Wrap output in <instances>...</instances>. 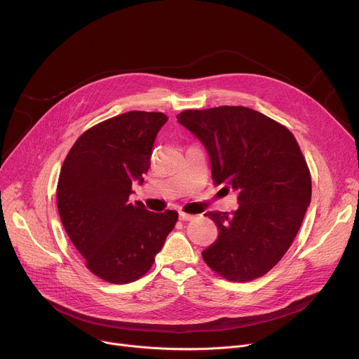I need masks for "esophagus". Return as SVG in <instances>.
<instances>
[{
	"label": "esophagus",
	"mask_w": 359,
	"mask_h": 359,
	"mask_svg": "<svg viewBox=\"0 0 359 359\" xmlns=\"http://www.w3.org/2000/svg\"><path fill=\"white\" fill-rule=\"evenodd\" d=\"M179 217H180V220H183V222H189V220H191L194 216H193V215H187V213H184V212H179Z\"/></svg>",
	"instance_id": "esophagus-1"
}]
</instances>
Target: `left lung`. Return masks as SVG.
<instances>
[{"mask_svg": "<svg viewBox=\"0 0 359 359\" xmlns=\"http://www.w3.org/2000/svg\"><path fill=\"white\" fill-rule=\"evenodd\" d=\"M176 118L208 149L213 183L238 193L231 215H204L219 230L201 252L204 263L233 283L263 277L291 247L311 201L298 142L284 125L245 107L187 109Z\"/></svg>", "mask_w": 359, "mask_h": 359, "instance_id": "1", "label": "left lung"}]
</instances>
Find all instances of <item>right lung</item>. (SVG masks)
Masks as SVG:
<instances>
[{"label": "right lung", "mask_w": 359, "mask_h": 359, "mask_svg": "<svg viewBox=\"0 0 359 359\" xmlns=\"http://www.w3.org/2000/svg\"><path fill=\"white\" fill-rule=\"evenodd\" d=\"M162 112L130 111L85 130L62 163L57 204L61 222L86 269L111 284L143 277L177 222V212L153 213L130 203L143 182Z\"/></svg>", "instance_id": "obj_1"}]
</instances>
